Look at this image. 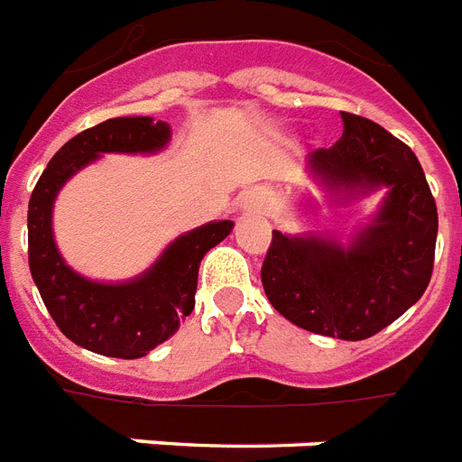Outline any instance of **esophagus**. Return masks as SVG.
<instances>
[{"label":"esophagus","mask_w":462,"mask_h":462,"mask_svg":"<svg viewBox=\"0 0 462 462\" xmlns=\"http://www.w3.org/2000/svg\"><path fill=\"white\" fill-rule=\"evenodd\" d=\"M271 206V196L266 189H252V191L245 193L242 199V210L246 213H266Z\"/></svg>","instance_id":"obj_1"}]
</instances>
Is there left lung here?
Masks as SVG:
<instances>
[{"label": "left lung", "instance_id": "8db88e82", "mask_svg": "<svg viewBox=\"0 0 462 462\" xmlns=\"http://www.w3.org/2000/svg\"><path fill=\"white\" fill-rule=\"evenodd\" d=\"M344 133L310 154L332 191L387 186L385 203L351 246L273 230L262 266L266 298L308 332L368 339L424 295L439 213L417 154L364 116L341 111Z\"/></svg>", "mask_w": 462, "mask_h": 462}]
</instances>
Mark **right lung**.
<instances>
[{
  "label": "right lung",
  "instance_id": "add662e5",
  "mask_svg": "<svg viewBox=\"0 0 462 462\" xmlns=\"http://www.w3.org/2000/svg\"><path fill=\"white\" fill-rule=\"evenodd\" d=\"M169 125L147 116L108 118L60 147L28 200V266L45 308L67 339L94 354L140 358L179 329L196 305L200 259L232 232L230 220L179 237L145 276L106 286L77 276L52 242V200L60 186L101 152H154Z\"/></svg>",
  "mask_w": 462,
  "mask_h": 462
}]
</instances>
